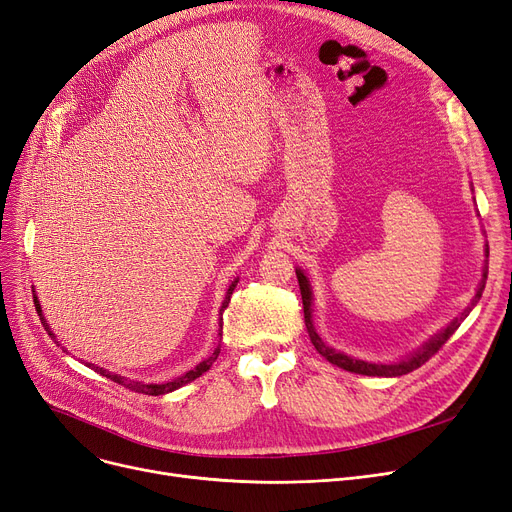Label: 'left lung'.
Listing matches in <instances>:
<instances>
[{"instance_id": "obj_1", "label": "left lung", "mask_w": 512, "mask_h": 512, "mask_svg": "<svg viewBox=\"0 0 512 512\" xmlns=\"http://www.w3.org/2000/svg\"><path fill=\"white\" fill-rule=\"evenodd\" d=\"M485 256H489V248L485 245ZM487 264V260H485ZM296 277H298V285H300V294H302V306H304V323H306V332H309L311 336V342L317 349V353L321 357H325L330 363L342 367V370L346 372H353V374H363V376H384V378H395V376H403V374H410L414 370H418V367L422 363H426L428 359H431L441 346L449 340V336H452L460 323L468 317V313L475 309V304L479 302L483 290H485V281H487V267H483V275H481V281L477 285V292L473 296V300H470V304L466 306V309L456 317L449 321L441 332H437L435 336L428 338L418 351L410 353L405 359H399V361H393V363H372V361H363V359H357V357H351L346 355L342 351H336L332 349L330 344H325L321 340V336L317 334L315 330V323H313V288H311V281L309 277L304 275L302 269L296 267Z\"/></svg>"}]
</instances>
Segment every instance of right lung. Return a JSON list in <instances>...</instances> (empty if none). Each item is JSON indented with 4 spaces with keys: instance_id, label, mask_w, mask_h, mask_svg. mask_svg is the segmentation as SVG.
Returning <instances> with one entry per match:
<instances>
[{
    "instance_id": "obj_1",
    "label": "right lung",
    "mask_w": 512,
    "mask_h": 512,
    "mask_svg": "<svg viewBox=\"0 0 512 512\" xmlns=\"http://www.w3.org/2000/svg\"><path fill=\"white\" fill-rule=\"evenodd\" d=\"M237 281H239V277L229 285L227 294H224V300H222V306H220V315H222V313H224V309H227V306H229V302H231V294H233V290H235ZM33 298H35V300H33V302H35V309H37V313H39V319H42V323H44V327H46V332L56 340V336L50 332V325L46 323V317H44V313H42V306H39L37 296H33ZM220 321H222V317H220ZM220 330H222V323H220ZM220 336H222V334H220ZM218 355H220V344L216 346L214 353H212L210 357H206V359H203L201 363H197V365L193 367V370L185 372V374L178 376V378H174V380H170V382H140V380H132V378H126V376L113 374V372L105 370V367H98V365H94V363H86V365L90 367V370L98 372L100 376H107L109 380H113V382H117V384H121V386L130 388V391H136V393H145V395H153V397H157V395L172 393V391H176V388L185 386V384L193 382L195 378H199L203 372H208L210 367H212V363L218 359Z\"/></svg>"
}]
</instances>
